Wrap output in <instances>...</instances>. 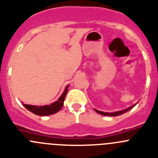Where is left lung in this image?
<instances>
[{
	"label": "left lung",
	"mask_w": 158,
	"mask_h": 158,
	"mask_svg": "<svg viewBox=\"0 0 158 158\" xmlns=\"http://www.w3.org/2000/svg\"><path fill=\"white\" fill-rule=\"evenodd\" d=\"M137 103H138V102H137ZM137 103H136V104H137ZM136 104H133V105H132V106H131V107H128V108L125 109V110H119V111H115V112H112V113L103 112V111H100V110H97V109H95V110H96V111H97V113H99V114H102V115H104V116H111V117H112V116H118V115H121V114H124V113L127 112L128 110H130V109H132V107H135V106L136 105Z\"/></svg>",
	"instance_id": "8db88e82"
}]
</instances>
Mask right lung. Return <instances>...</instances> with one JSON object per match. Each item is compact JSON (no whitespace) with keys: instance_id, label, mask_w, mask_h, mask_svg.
<instances>
[{"instance_id":"obj_1","label":"right lung","mask_w":158,"mask_h":158,"mask_svg":"<svg viewBox=\"0 0 158 158\" xmlns=\"http://www.w3.org/2000/svg\"><path fill=\"white\" fill-rule=\"evenodd\" d=\"M68 87L69 85L65 87V89L61 94V96L58 98L57 101L54 103H52L50 105H44V106H34L29 105V104H23L25 107L29 111H31L33 114L36 115L40 116H47L51 115V114H55L57 111L61 110V107L64 105V101L65 98V96L68 93Z\"/></svg>"}]
</instances>
